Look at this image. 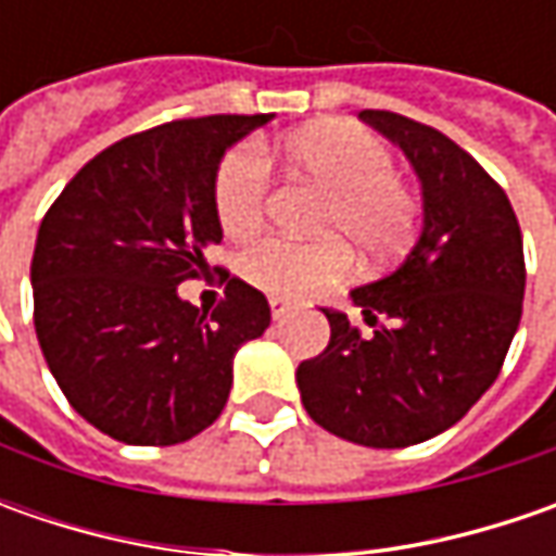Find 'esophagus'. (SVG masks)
Masks as SVG:
<instances>
[{
  "label": "esophagus",
  "instance_id": "obj_1",
  "mask_svg": "<svg viewBox=\"0 0 556 556\" xmlns=\"http://www.w3.org/2000/svg\"><path fill=\"white\" fill-rule=\"evenodd\" d=\"M268 309H271V318H275V321H281V318H288L290 312H293V306L285 303V300H268Z\"/></svg>",
  "mask_w": 556,
  "mask_h": 556
}]
</instances>
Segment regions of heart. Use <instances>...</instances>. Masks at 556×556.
<instances>
[{"mask_svg": "<svg viewBox=\"0 0 556 556\" xmlns=\"http://www.w3.org/2000/svg\"><path fill=\"white\" fill-rule=\"evenodd\" d=\"M288 161L331 198L318 231L340 238L365 256H387L402 244L415 223L412 191L395 176L393 151L368 129L353 123H318L285 141ZM268 163L256 144L231 148L216 169L213 203L225 235L244 238L266 216ZM340 241L296 244L263 238L241 256L244 275L271 296L303 300L350 268Z\"/></svg>", "mask_w": 556, "mask_h": 556, "instance_id": "obj_1", "label": "heart"}]
</instances>
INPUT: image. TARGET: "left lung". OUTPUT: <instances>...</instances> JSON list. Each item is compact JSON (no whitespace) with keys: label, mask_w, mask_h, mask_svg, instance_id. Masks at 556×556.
I'll use <instances>...</instances> for the list:
<instances>
[{"label":"left lung","mask_w":556,"mask_h":556,"mask_svg":"<svg viewBox=\"0 0 556 556\" xmlns=\"http://www.w3.org/2000/svg\"><path fill=\"white\" fill-rule=\"evenodd\" d=\"M358 117L393 139L424 188L415 250L353 290L325 353L300 362L303 408L328 433L371 448L439 437L495 383L523 315V235L504 188L448 136L393 111Z\"/></svg>","instance_id":"left-lung-1"}]
</instances>
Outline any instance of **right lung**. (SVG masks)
I'll return each mask as SVG.
<instances>
[{
    "mask_svg": "<svg viewBox=\"0 0 556 556\" xmlns=\"http://www.w3.org/2000/svg\"><path fill=\"white\" fill-rule=\"evenodd\" d=\"M271 114L188 117L114 141L42 216L33 325L61 393L126 445H176L223 415L231 358L271 321L268 300L219 268L201 312L179 285L223 241L213 185L223 154Z\"/></svg>",
    "mask_w": 556,
    "mask_h": 556,
    "instance_id": "1",
    "label": "right lung"
}]
</instances>
